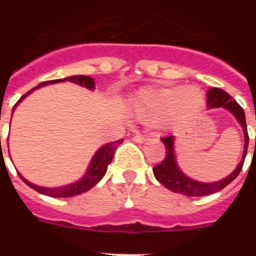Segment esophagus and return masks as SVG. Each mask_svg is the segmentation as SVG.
Returning <instances> with one entry per match:
<instances>
[{"label":"esophagus","instance_id":"1","mask_svg":"<svg viewBox=\"0 0 256 256\" xmlns=\"http://www.w3.org/2000/svg\"><path fill=\"white\" fill-rule=\"evenodd\" d=\"M148 140H150V136H148V134H136V136H132V140L136 142V144H144V142Z\"/></svg>","mask_w":256,"mask_h":256}]
</instances>
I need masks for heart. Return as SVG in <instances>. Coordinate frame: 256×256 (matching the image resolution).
Returning <instances> with one entry per match:
<instances>
[{
  "instance_id": "obj_1",
  "label": "heart",
  "mask_w": 256,
  "mask_h": 256,
  "mask_svg": "<svg viewBox=\"0 0 256 256\" xmlns=\"http://www.w3.org/2000/svg\"><path fill=\"white\" fill-rule=\"evenodd\" d=\"M203 94L195 86L184 88H148L136 98V116L138 120L164 124L191 116L202 108Z\"/></svg>"
}]
</instances>
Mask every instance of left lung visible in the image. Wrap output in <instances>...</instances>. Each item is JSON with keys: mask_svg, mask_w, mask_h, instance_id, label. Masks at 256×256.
Returning a JSON list of instances; mask_svg holds the SVG:
<instances>
[{"mask_svg": "<svg viewBox=\"0 0 256 256\" xmlns=\"http://www.w3.org/2000/svg\"><path fill=\"white\" fill-rule=\"evenodd\" d=\"M207 106L210 108H224L226 110L232 114L236 118L244 132V150H243L242 160L239 162L232 172H231L227 178L220 179L218 182L211 183H203L194 180V179L188 178L187 175H184L182 171L179 170L176 160H175V152H174V136H164L162 138L164 148H166V156L164 160L160 162V164H156L152 168V172L154 176L158 179V182L162 183L166 188L174 191V192H179V194L187 195V196H204V195L214 194L218 192L222 188L230 184L236 176L239 175L240 170L244 164V158L247 156V148H248V132H247L246 126V116H244V112L240 108V104L235 100H232V96L230 94H227L224 90L218 88H211L207 92ZM256 142V140H255Z\"/></svg>", "mask_w": 256, "mask_h": 256, "instance_id": "obj_1", "label": "left lung"}]
</instances>
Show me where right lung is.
I'll return each mask as SVG.
<instances>
[{
    "instance_id": "1",
    "label": "right lung",
    "mask_w": 256,
    "mask_h": 256,
    "mask_svg": "<svg viewBox=\"0 0 256 256\" xmlns=\"http://www.w3.org/2000/svg\"><path fill=\"white\" fill-rule=\"evenodd\" d=\"M62 81H70L74 82V84H78V85L85 86L86 88H96V82L92 77H88V76H73V77H68L64 78V80H54V81H46L40 84L38 86H36L34 88H32L30 92H28L25 96H22L20 98L17 104H20L24 98H25L28 94L36 90V88H41V86H46L49 84H57V82ZM16 108V104H14L13 110ZM124 142V140H116V142H110V144H104L102 148L98 150V152L94 154L92 156V162L88 164V168L86 171V174L82 176L78 182H74L72 184H68V186H62V187H54V188H48V187H41L37 186V184H33V183L28 182L22 175L21 179L24 182L28 184L29 187H32L33 190L38 191L40 194L48 195V196H53V198H69V196H74V195H80L82 192H86L88 190H90L92 186H96V183L100 182V179L104 178V175L106 174V170H108V166L110 164V162L112 160V156H114V152H116V148L120 146V144Z\"/></svg>"
}]
</instances>
